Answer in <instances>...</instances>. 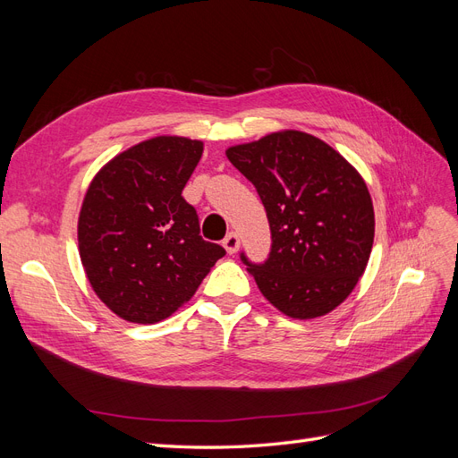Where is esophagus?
<instances>
[{
	"label": "esophagus",
	"instance_id": "34e87169",
	"mask_svg": "<svg viewBox=\"0 0 458 458\" xmlns=\"http://www.w3.org/2000/svg\"><path fill=\"white\" fill-rule=\"evenodd\" d=\"M239 244H241V241H239V234L237 233H229L227 237L224 239V246H225L227 254H237Z\"/></svg>",
	"mask_w": 458,
	"mask_h": 458
}]
</instances>
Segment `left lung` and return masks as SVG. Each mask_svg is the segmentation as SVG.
<instances>
[{
  "instance_id": "1",
  "label": "left lung",
  "mask_w": 458,
  "mask_h": 458,
  "mask_svg": "<svg viewBox=\"0 0 458 458\" xmlns=\"http://www.w3.org/2000/svg\"><path fill=\"white\" fill-rule=\"evenodd\" d=\"M252 182L271 229L269 258L241 254L259 293L281 313L315 318L352 294L374 241L365 179L340 152L298 130L275 131L225 150Z\"/></svg>"
}]
</instances>
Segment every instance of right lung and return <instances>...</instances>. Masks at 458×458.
<instances>
[{
	"mask_svg": "<svg viewBox=\"0 0 458 458\" xmlns=\"http://www.w3.org/2000/svg\"><path fill=\"white\" fill-rule=\"evenodd\" d=\"M204 143L158 135L95 174L78 217V250L93 293L123 321L152 325L197 293L225 250L200 237L183 197Z\"/></svg>",
	"mask_w": 458,
	"mask_h": 458,
	"instance_id": "right-lung-1",
	"label": "right lung"
}]
</instances>
